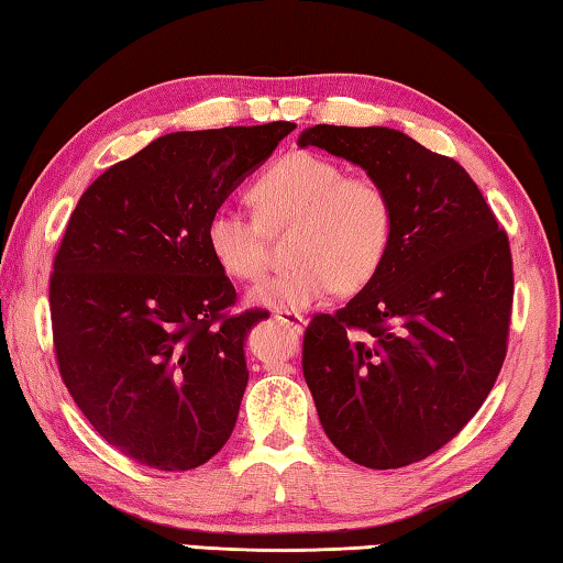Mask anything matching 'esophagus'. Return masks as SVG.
Instances as JSON below:
<instances>
[{
	"mask_svg": "<svg viewBox=\"0 0 563 563\" xmlns=\"http://www.w3.org/2000/svg\"><path fill=\"white\" fill-rule=\"evenodd\" d=\"M275 320H280L283 325H290L292 330H302L305 328V318L298 316V312H290V310H278L275 312Z\"/></svg>",
	"mask_w": 563,
	"mask_h": 563,
	"instance_id": "obj_1",
	"label": "esophagus"
}]
</instances>
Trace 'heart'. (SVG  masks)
<instances>
[{"instance_id":"1","label":"heart","mask_w":563,"mask_h":563,"mask_svg":"<svg viewBox=\"0 0 563 563\" xmlns=\"http://www.w3.org/2000/svg\"><path fill=\"white\" fill-rule=\"evenodd\" d=\"M255 218L221 206L206 221V245L218 268L238 280L265 271V228L292 225L295 261L261 280L251 302L271 310H305L332 290L357 292L383 271L393 247L395 208L373 178L310 151H290L247 190Z\"/></svg>"}]
</instances>
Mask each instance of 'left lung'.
Returning <instances> with one entry per match:
<instances>
[{
	"label": "left lung",
	"instance_id": "8db88e82",
	"mask_svg": "<svg viewBox=\"0 0 563 563\" xmlns=\"http://www.w3.org/2000/svg\"><path fill=\"white\" fill-rule=\"evenodd\" d=\"M298 146L360 166L395 208L383 271L305 330L302 375L330 442L397 470L450 442L497 383L514 298L507 233L456 161L402 131L318 123Z\"/></svg>",
	"mask_w": 563,
	"mask_h": 563
}]
</instances>
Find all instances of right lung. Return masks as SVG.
<instances>
[{
	"mask_svg": "<svg viewBox=\"0 0 563 563\" xmlns=\"http://www.w3.org/2000/svg\"><path fill=\"white\" fill-rule=\"evenodd\" d=\"M290 121L176 131L84 190L54 258V347L76 407L121 454L196 470L231 437L247 385L235 288L206 221L271 158Z\"/></svg>",
	"mask_w": 563,
	"mask_h": 563,
	"instance_id": "right-lung-1",
	"label": "right lung"
}]
</instances>
